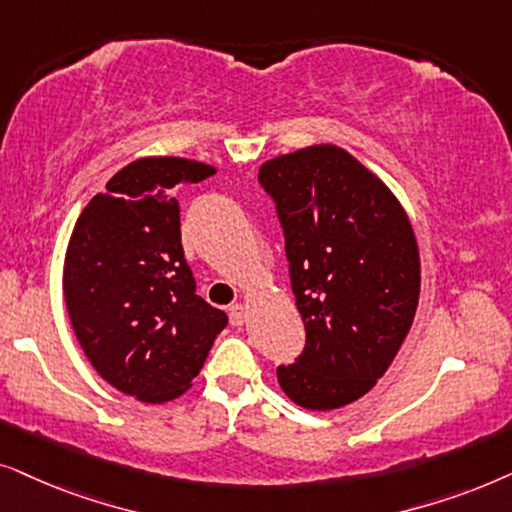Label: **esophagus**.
Here are the masks:
<instances>
[{
	"label": "esophagus",
	"mask_w": 512,
	"mask_h": 512,
	"mask_svg": "<svg viewBox=\"0 0 512 512\" xmlns=\"http://www.w3.org/2000/svg\"><path fill=\"white\" fill-rule=\"evenodd\" d=\"M245 318H248V309H245L243 304L229 306V320H231V325H243Z\"/></svg>",
	"instance_id": "esophagus-1"
}]
</instances>
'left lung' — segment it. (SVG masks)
Listing matches in <instances>:
<instances>
[{"mask_svg": "<svg viewBox=\"0 0 512 512\" xmlns=\"http://www.w3.org/2000/svg\"><path fill=\"white\" fill-rule=\"evenodd\" d=\"M285 231L306 346L276 370L292 403L339 410L398 356L421 292L412 222L386 182L346 149L311 145L260 166Z\"/></svg>", "mask_w": 512, "mask_h": 512, "instance_id": "left-lung-1", "label": "left lung"}]
</instances>
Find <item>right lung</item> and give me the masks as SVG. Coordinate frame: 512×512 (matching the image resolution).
<instances>
[{"label": "right lung", "mask_w": 512, "mask_h": 512, "mask_svg": "<svg viewBox=\"0 0 512 512\" xmlns=\"http://www.w3.org/2000/svg\"><path fill=\"white\" fill-rule=\"evenodd\" d=\"M182 156H142L81 210L65 252L74 335L107 384L147 405L180 398L227 313L196 295L175 189L215 175Z\"/></svg>", "instance_id": "obj_1"}]
</instances>
